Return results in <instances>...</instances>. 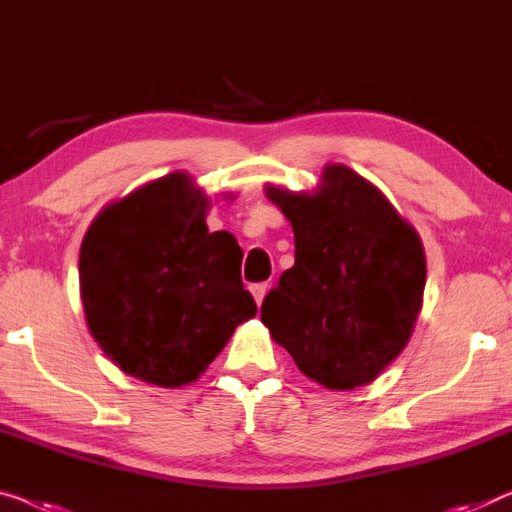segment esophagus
Returning a JSON list of instances; mask_svg holds the SVG:
<instances>
[{
  "label": "esophagus",
  "instance_id": "34e87169",
  "mask_svg": "<svg viewBox=\"0 0 512 512\" xmlns=\"http://www.w3.org/2000/svg\"><path fill=\"white\" fill-rule=\"evenodd\" d=\"M250 292H253V296H255L257 305H262V301H264L266 292H269V282H257V285L250 287Z\"/></svg>",
  "mask_w": 512,
  "mask_h": 512
}]
</instances>
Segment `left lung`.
Here are the masks:
<instances>
[{"mask_svg": "<svg viewBox=\"0 0 512 512\" xmlns=\"http://www.w3.org/2000/svg\"><path fill=\"white\" fill-rule=\"evenodd\" d=\"M322 190L269 188L296 259L266 294L262 322L305 377L333 391L370 384L407 345L425 289L423 243L372 183L345 165Z\"/></svg>", "mask_w": 512, "mask_h": 512, "instance_id": "obj_1", "label": "left lung"}]
</instances>
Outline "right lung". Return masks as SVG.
Here are the masks:
<instances>
[{
  "mask_svg": "<svg viewBox=\"0 0 512 512\" xmlns=\"http://www.w3.org/2000/svg\"><path fill=\"white\" fill-rule=\"evenodd\" d=\"M207 209L174 172L105 209L82 241L89 331L126 375L165 388L195 381L255 317L243 250L230 232H209Z\"/></svg>",
  "mask_w": 512,
  "mask_h": 512,
  "instance_id": "add662e5",
  "label": "right lung"
}]
</instances>
